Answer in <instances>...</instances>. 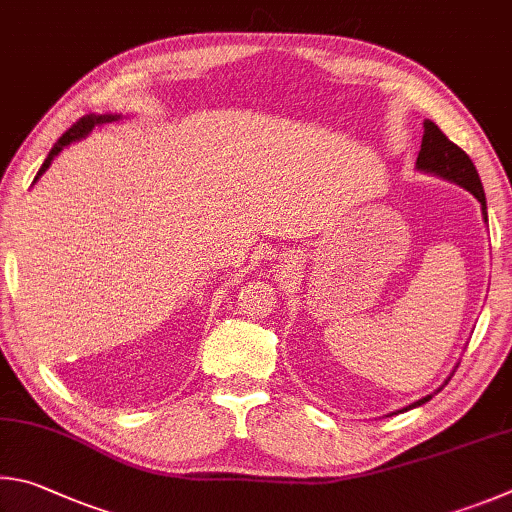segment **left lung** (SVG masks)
Masks as SVG:
<instances>
[{
  "instance_id": "obj_1",
  "label": "left lung",
  "mask_w": 512,
  "mask_h": 512,
  "mask_svg": "<svg viewBox=\"0 0 512 512\" xmlns=\"http://www.w3.org/2000/svg\"><path fill=\"white\" fill-rule=\"evenodd\" d=\"M425 134H423V143H420V152H418V159H416V168L423 170V173H432L447 179V182H454L463 186L465 191H470L474 197H477L479 204H481V215L483 220L488 222V206H486V193H483V186H481V179L477 168H474L472 159L465 155V152L452 143L450 139L445 137L441 132V128L434 121H425L423 123ZM450 380V378H447ZM445 380V384H447ZM443 389V387H441ZM438 389V391H441ZM434 391V393H438ZM434 393H429V396L420 398L416 402H411L409 407L400 409V411H409L414 407L425 405L434 398Z\"/></svg>"
}]
</instances>
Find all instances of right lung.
I'll list each match as a JSON object with an SVG mask.
<instances>
[{"label": "right lung", "instance_id": "1", "mask_svg": "<svg viewBox=\"0 0 512 512\" xmlns=\"http://www.w3.org/2000/svg\"><path fill=\"white\" fill-rule=\"evenodd\" d=\"M123 116L121 114H87V116H83V119H80L78 123H74L71 125V128L62 134V137L56 141V146L51 148V152L47 155V159H44V164H42V168L38 170V175H35V179H33V184L38 182V179L47 173V168L51 166V161L56 159L62 150H65L67 146H71V143L74 141H80V139H85L89 132H92L96 125H105V123H114V121H121Z\"/></svg>", "mask_w": 512, "mask_h": 512}]
</instances>
